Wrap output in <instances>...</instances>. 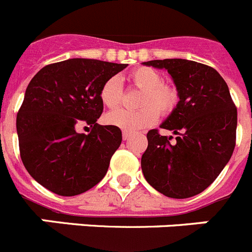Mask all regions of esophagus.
Wrapping results in <instances>:
<instances>
[{"instance_id": "1", "label": "esophagus", "mask_w": 252, "mask_h": 252, "mask_svg": "<svg viewBox=\"0 0 252 252\" xmlns=\"http://www.w3.org/2000/svg\"><path fill=\"white\" fill-rule=\"evenodd\" d=\"M128 137H130V133L126 132V131H124V132H122V139L126 141V140H128Z\"/></svg>"}]
</instances>
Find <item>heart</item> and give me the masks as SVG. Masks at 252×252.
I'll return each mask as SVG.
<instances>
[{"label": "heart", "mask_w": 252, "mask_h": 252, "mask_svg": "<svg viewBox=\"0 0 252 252\" xmlns=\"http://www.w3.org/2000/svg\"><path fill=\"white\" fill-rule=\"evenodd\" d=\"M128 81L141 91L139 110H116L106 116V122L126 132L150 127L158 121L159 113L169 116L179 104V91L171 84L162 83V75L150 66H139L128 75ZM99 98L107 108H116L124 98V87L119 77L108 78L101 87Z\"/></svg>", "instance_id": "1"}]
</instances>
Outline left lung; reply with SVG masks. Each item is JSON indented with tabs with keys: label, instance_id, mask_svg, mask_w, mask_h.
<instances>
[{
	"label": "left lung",
	"instance_id": "obj_1",
	"mask_svg": "<svg viewBox=\"0 0 252 252\" xmlns=\"http://www.w3.org/2000/svg\"><path fill=\"white\" fill-rule=\"evenodd\" d=\"M166 69L179 91L177 110L161 128L146 135L142 154L144 177L158 192L170 198L193 197L208 188L224 168L236 145L237 108L220 73L206 64L186 59L145 62Z\"/></svg>",
	"mask_w": 252,
	"mask_h": 252
}]
</instances>
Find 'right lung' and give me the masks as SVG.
<instances>
[{"label":"right lung","instance_id":"right-lung-1","mask_svg":"<svg viewBox=\"0 0 252 252\" xmlns=\"http://www.w3.org/2000/svg\"><path fill=\"white\" fill-rule=\"evenodd\" d=\"M127 64L74 58L49 64L31 79L16 117L20 157L29 174L50 192L72 197L106 175L122 141L116 126H101L99 91ZM90 124L88 135L78 134Z\"/></svg>","mask_w":252,"mask_h":252}]
</instances>
